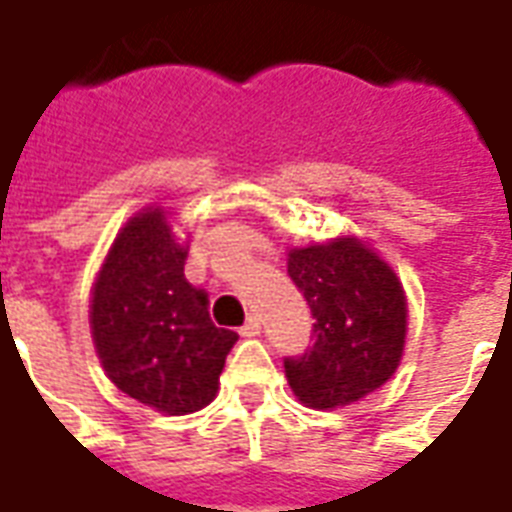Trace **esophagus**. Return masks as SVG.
<instances>
[{"instance_id":"obj_1","label":"esophagus","mask_w":512,"mask_h":512,"mask_svg":"<svg viewBox=\"0 0 512 512\" xmlns=\"http://www.w3.org/2000/svg\"><path fill=\"white\" fill-rule=\"evenodd\" d=\"M241 334H244V337H257V334H260V321H257L255 315L241 326Z\"/></svg>"}]
</instances>
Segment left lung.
<instances>
[{"mask_svg": "<svg viewBox=\"0 0 512 512\" xmlns=\"http://www.w3.org/2000/svg\"><path fill=\"white\" fill-rule=\"evenodd\" d=\"M288 274L315 318V343L285 359V376L304 406L340 408L395 376L408 332L403 282L356 235L293 246Z\"/></svg>", "mask_w": 512, "mask_h": 512, "instance_id": "8db88e82", "label": "left lung"}]
</instances>
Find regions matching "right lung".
I'll use <instances>...</instances> for the list:
<instances>
[{
  "instance_id": "1",
  "label": "right lung",
  "mask_w": 512,
  "mask_h": 512,
  "mask_svg": "<svg viewBox=\"0 0 512 512\" xmlns=\"http://www.w3.org/2000/svg\"><path fill=\"white\" fill-rule=\"evenodd\" d=\"M186 255L169 211L147 205L120 227L90 296V332L109 381L167 417L211 403L238 340L213 326L208 293L183 277Z\"/></svg>"
}]
</instances>
